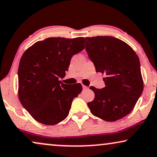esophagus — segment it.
<instances>
[{
  "instance_id": "1",
  "label": "esophagus",
  "mask_w": 157,
  "mask_h": 157,
  "mask_svg": "<svg viewBox=\"0 0 157 157\" xmlns=\"http://www.w3.org/2000/svg\"><path fill=\"white\" fill-rule=\"evenodd\" d=\"M89 89V87L83 85V90H86V89Z\"/></svg>"
}]
</instances>
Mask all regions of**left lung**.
Segmentation results:
<instances>
[{"label": "left lung", "instance_id": "1", "mask_svg": "<svg viewBox=\"0 0 157 157\" xmlns=\"http://www.w3.org/2000/svg\"><path fill=\"white\" fill-rule=\"evenodd\" d=\"M86 51L96 72L104 74L105 87L91 86L95 97L88 103L96 117L115 121L133 110L142 94L140 61L132 47L112 36L85 38Z\"/></svg>", "mask_w": 157, "mask_h": 157}]
</instances>
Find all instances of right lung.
I'll use <instances>...</instances> for the list:
<instances>
[{
	"instance_id": "obj_1",
	"label": "right lung",
	"mask_w": 157,
	"mask_h": 157,
	"mask_svg": "<svg viewBox=\"0 0 157 157\" xmlns=\"http://www.w3.org/2000/svg\"><path fill=\"white\" fill-rule=\"evenodd\" d=\"M84 38H48L23 53L18 66V98L27 111L45 125L66 119L73 99L82 91L59 81L68 71L73 56L84 49Z\"/></svg>"
}]
</instances>
